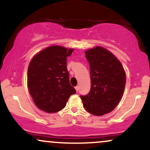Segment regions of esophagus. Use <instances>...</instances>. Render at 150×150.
Masks as SVG:
<instances>
[{
  "instance_id": "esophagus-1",
  "label": "esophagus",
  "mask_w": 150,
  "mask_h": 150,
  "mask_svg": "<svg viewBox=\"0 0 150 150\" xmlns=\"http://www.w3.org/2000/svg\"><path fill=\"white\" fill-rule=\"evenodd\" d=\"M75 90H76V92H78V90H79V87H78V86H76V87H75Z\"/></svg>"
}]
</instances>
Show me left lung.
<instances>
[{
  "label": "left lung",
  "mask_w": 150,
  "mask_h": 150,
  "mask_svg": "<svg viewBox=\"0 0 150 150\" xmlns=\"http://www.w3.org/2000/svg\"><path fill=\"white\" fill-rule=\"evenodd\" d=\"M90 68L91 89L81 96L89 113L99 116L112 111L123 96L126 76L120 62L112 53L101 46L85 52Z\"/></svg>",
  "instance_id": "left-lung-1"
}]
</instances>
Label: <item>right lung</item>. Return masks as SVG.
Wrapping results in <instances>:
<instances>
[{
    "mask_svg": "<svg viewBox=\"0 0 150 150\" xmlns=\"http://www.w3.org/2000/svg\"><path fill=\"white\" fill-rule=\"evenodd\" d=\"M73 49L51 46L31 60L27 71V85L36 106L47 113H56L65 107L70 96L76 93L69 81L67 57Z\"/></svg>",
    "mask_w": 150,
    "mask_h": 150,
    "instance_id": "right-lung-1",
    "label": "right lung"
}]
</instances>
